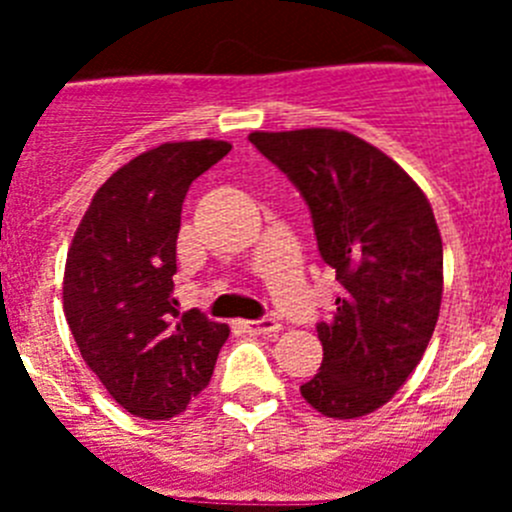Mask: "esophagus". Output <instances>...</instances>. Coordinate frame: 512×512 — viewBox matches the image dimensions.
Listing matches in <instances>:
<instances>
[{"mask_svg": "<svg viewBox=\"0 0 512 512\" xmlns=\"http://www.w3.org/2000/svg\"><path fill=\"white\" fill-rule=\"evenodd\" d=\"M243 333H251V336H274L282 330V325L277 320L264 318V320H241Z\"/></svg>", "mask_w": 512, "mask_h": 512, "instance_id": "34e87169", "label": "esophagus"}]
</instances>
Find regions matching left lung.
Here are the masks:
<instances>
[{
	"instance_id": "1",
	"label": "left lung",
	"mask_w": 512,
	"mask_h": 512,
	"mask_svg": "<svg viewBox=\"0 0 512 512\" xmlns=\"http://www.w3.org/2000/svg\"><path fill=\"white\" fill-rule=\"evenodd\" d=\"M300 189L320 256L343 287L318 323L320 372L300 387L318 413L361 418L390 402L423 359L443 295V243L413 176L333 128L248 135Z\"/></svg>"
}]
</instances>
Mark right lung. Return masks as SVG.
I'll use <instances>...</instances> for the list:
<instances>
[{
	"instance_id": "right-lung-1",
	"label": "right lung",
	"mask_w": 512,
	"mask_h": 512,
	"mask_svg": "<svg viewBox=\"0 0 512 512\" xmlns=\"http://www.w3.org/2000/svg\"><path fill=\"white\" fill-rule=\"evenodd\" d=\"M228 151L205 138L140 153L97 189L71 241L63 312L81 359L135 418L184 413L230 336L202 312L179 315L174 300L182 202Z\"/></svg>"
}]
</instances>
